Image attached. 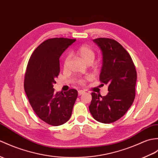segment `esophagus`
<instances>
[{
    "label": "esophagus",
    "instance_id": "34e87169",
    "mask_svg": "<svg viewBox=\"0 0 158 158\" xmlns=\"http://www.w3.org/2000/svg\"><path fill=\"white\" fill-rule=\"evenodd\" d=\"M84 93H85V91H84L83 90H79L78 91V95H79V96H81V95L83 94Z\"/></svg>",
    "mask_w": 158,
    "mask_h": 158
}]
</instances>
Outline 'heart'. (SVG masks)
I'll return each mask as SVG.
<instances>
[{
  "label": "heart",
  "mask_w": 158,
  "mask_h": 158,
  "mask_svg": "<svg viewBox=\"0 0 158 158\" xmlns=\"http://www.w3.org/2000/svg\"><path fill=\"white\" fill-rule=\"evenodd\" d=\"M77 54L80 58V59L83 61L86 64H91L94 62L95 57H96V53L91 47L87 44H83L78 48L77 50ZM69 60V56H67L64 59V66L67 64ZM89 77H87L85 78L81 79L78 81L79 84H83L87 80H89Z\"/></svg>",
  "instance_id": "obj_1"
}]
</instances>
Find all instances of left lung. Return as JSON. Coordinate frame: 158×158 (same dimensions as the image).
<instances>
[{"label": "left lung", "mask_w": 158, "mask_h": 158, "mask_svg": "<svg viewBox=\"0 0 158 158\" xmlns=\"http://www.w3.org/2000/svg\"><path fill=\"white\" fill-rule=\"evenodd\" d=\"M94 42L102 51L100 81L108 85V93L105 96L91 93L89 109L95 120L109 124L120 119L133 104L137 71L129 52L116 40L100 38Z\"/></svg>", "instance_id": "1"}]
</instances>
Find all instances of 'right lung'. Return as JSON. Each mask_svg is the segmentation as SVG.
<instances>
[{"label": "right lung", "mask_w": 158, "mask_h": 158, "mask_svg": "<svg viewBox=\"0 0 158 158\" xmlns=\"http://www.w3.org/2000/svg\"><path fill=\"white\" fill-rule=\"evenodd\" d=\"M75 39L46 40L32 53L27 66L24 89L35 114L52 126L63 124L71 118L77 91L55 92V79L60 73L59 58Z\"/></svg>", "instance_id": "add662e5"}]
</instances>
